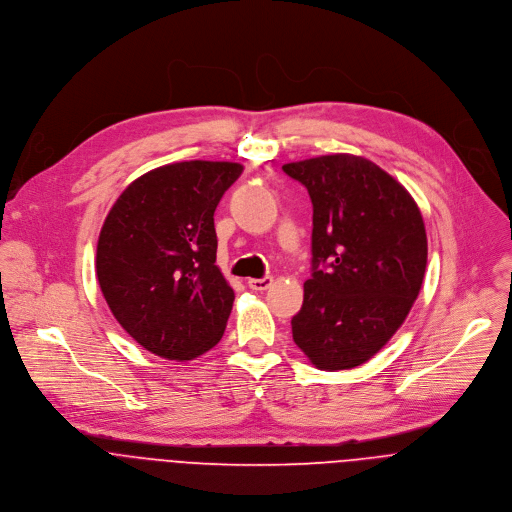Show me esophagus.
I'll return each instance as SVG.
<instances>
[{
    "label": "esophagus",
    "mask_w": 512,
    "mask_h": 512,
    "mask_svg": "<svg viewBox=\"0 0 512 512\" xmlns=\"http://www.w3.org/2000/svg\"><path fill=\"white\" fill-rule=\"evenodd\" d=\"M272 284V276H262V278H250L248 286L252 290H266Z\"/></svg>",
    "instance_id": "34e87169"
}]
</instances>
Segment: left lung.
Wrapping results in <instances>:
<instances>
[{
    "instance_id": "8db88e82",
    "label": "left lung",
    "mask_w": 512,
    "mask_h": 512,
    "mask_svg": "<svg viewBox=\"0 0 512 512\" xmlns=\"http://www.w3.org/2000/svg\"><path fill=\"white\" fill-rule=\"evenodd\" d=\"M313 201V274L292 339L325 371L369 361L420 294L428 238L418 203L373 161L335 153L282 165Z\"/></svg>"
}]
</instances>
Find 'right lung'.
<instances>
[{
  "label": "right lung",
  "instance_id": "add662e5",
  "mask_svg": "<svg viewBox=\"0 0 512 512\" xmlns=\"http://www.w3.org/2000/svg\"><path fill=\"white\" fill-rule=\"evenodd\" d=\"M244 167L181 161L135 179L96 246V276L119 325L147 351L191 361L226 331L234 290L216 266L214 212Z\"/></svg>",
  "mask_w": 512,
  "mask_h": 512
}]
</instances>
